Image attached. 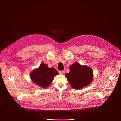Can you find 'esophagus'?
Masks as SVG:
<instances>
[{
    "mask_svg": "<svg viewBox=\"0 0 121 121\" xmlns=\"http://www.w3.org/2000/svg\"><path fill=\"white\" fill-rule=\"evenodd\" d=\"M59 73L61 74H64L65 73V71H59Z\"/></svg>",
    "mask_w": 121,
    "mask_h": 121,
    "instance_id": "1",
    "label": "esophagus"
}]
</instances>
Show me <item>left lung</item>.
Instances as JSON below:
<instances>
[{"label": "left lung", "mask_w": 121, "mask_h": 121, "mask_svg": "<svg viewBox=\"0 0 121 121\" xmlns=\"http://www.w3.org/2000/svg\"><path fill=\"white\" fill-rule=\"evenodd\" d=\"M70 72L66 74L69 83L75 89H79L90 84L93 80L92 69L87 66L75 63L69 67Z\"/></svg>", "instance_id": "8db88e82"}]
</instances>
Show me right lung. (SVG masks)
<instances>
[{
  "label": "right lung",
  "mask_w": 121,
  "mask_h": 121,
  "mask_svg": "<svg viewBox=\"0 0 121 121\" xmlns=\"http://www.w3.org/2000/svg\"><path fill=\"white\" fill-rule=\"evenodd\" d=\"M58 74V73L53 68H49L44 63L34 69L30 73V78L34 83L42 88L48 87L53 81L54 76Z\"/></svg>",
  "instance_id": "add662e5"
}]
</instances>
